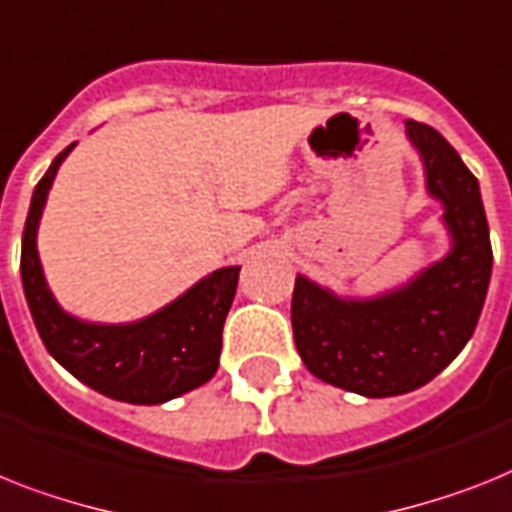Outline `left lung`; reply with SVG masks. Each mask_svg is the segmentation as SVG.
<instances>
[{"label": "left lung", "mask_w": 512, "mask_h": 512, "mask_svg": "<svg viewBox=\"0 0 512 512\" xmlns=\"http://www.w3.org/2000/svg\"><path fill=\"white\" fill-rule=\"evenodd\" d=\"M406 137L422 158L427 195L442 205L448 252L375 296L336 294L299 273L291 299L304 367L364 398L411 393L440 375L474 336L492 276L476 176L435 127L409 119Z\"/></svg>", "instance_id": "8db88e82"}]
</instances>
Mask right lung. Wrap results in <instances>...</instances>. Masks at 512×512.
Masks as SVG:
<instances>
[{
	"label": "right lung",
	"mask_w": 512,
	"mask_h": 512,
	"mask_svg": "<svg viewBox=\"0 0 512 512\" xmlns=\"http://www.w3.org/2000/svg\"><path fill=\"white\" fill-rule=\"evenodd\" d=\"M77 143L67 145L36 184L23 229L20 276L38 336L70 375L106 398L156 406L200 388L216 375L223 322L234 302L239 265H226L166 307L132 322H88L51 294L38 257V223L54 176Z\"/></svg>",
	"instance_id": "obj_1"
}]
</instances>
